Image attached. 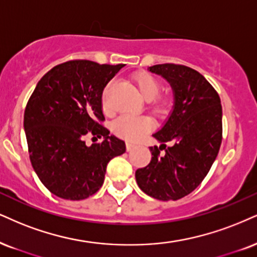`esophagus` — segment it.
Masks as SVG:
<instances>
[{"mask_svg": "<svg viewBox=\"0 0 257 257\" xmlns=\"http://www.w3.org/2000/svg\"><path fill=\"white\" fill-rule=\"evenodd\" d=\"M136 147H137V145L131 143V142H127V143H126V149H127V151H132Z\"/></svg>", "mask_w": 257, "mask_h": 257, "instance_id": "1", "label": "esophagus"}]
</instances>
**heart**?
Segmentation results:
<instances>
[{
	"label": "heart",
	"instance_id": "b5f03b06",
	"mask_svg": "<svg viewBox=\"0 0 257 257\" xmlns=\"http://www.w3.org/2000/svg\"><path fill=\"white\" fill-rule=\"evenodd\" d=\"M132 80L142 96L148 100L149 107L157 115H163L169 110L172 101L167 96H157L161 90V83L153 75L147 72H137L132 76ZM112 85L109 82L106 85L102 95V107L106 113L112 112L108 102V90ZM154 127V120L148 115H121L113 122V131L119 137L130 142H138Z\"/></svg>",
	"mask_w": 257,
	"mask_h": 257
}]
</instances>
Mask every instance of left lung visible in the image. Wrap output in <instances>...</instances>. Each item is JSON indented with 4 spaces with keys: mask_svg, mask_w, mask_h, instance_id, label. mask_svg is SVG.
I'll return each instance as SVG.
<instances>
[{
    "mask_svg": "<svg viewBox=\"0 0 257 257\" xmlns=\"http://www.w3.org/2000/svg\"><path fill=\"white\" fill-rule=\"evenodd\" d=\"M149 71L172 85L174 108L163 127L153 135L162 144L150 148V163L137 169L136 180L155 199L179 200L200 185L219 151L220 97L200 72L186 65L157 64ZM167 141L172 142V147H166Z\"/></svg>",
    "mask_w": 257,
    "mask_h": 257,
    "instance_id": "8db88e82",
    "label": "left lung"
}]
</instances>
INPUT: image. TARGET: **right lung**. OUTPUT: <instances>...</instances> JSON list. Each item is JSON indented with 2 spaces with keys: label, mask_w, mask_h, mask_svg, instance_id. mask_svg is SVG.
Segmentation results:
<instances>
[{
  "label": "right lung",
  "mask_w": 257,
  "mask_h": 257,
  "mask_svg": "<svg viewBox=\"0 0 257 257\" xmlns=\"http://www.w3.org/2000/svg\"><path fill=\"white\" fill-rule=\"evenodd\" d=\"M123 64L75 59L56 65L38 82L24 115L32 167L43 185L68 200H83L102 186L107 164L125 142L102 125V93ZM102 138L88 147L84 137Z\"/></svg>",
  "instance_id": "add662e5"
}]
</instances>
